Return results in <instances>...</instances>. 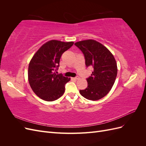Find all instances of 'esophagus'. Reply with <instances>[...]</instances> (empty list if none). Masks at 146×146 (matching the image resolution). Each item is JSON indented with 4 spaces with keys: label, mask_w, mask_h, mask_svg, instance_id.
<instances>
[{
    "label": "esophagus",
    "mask_w": 146,
    "mask_h": 146,
    "mask_svg": "<svg viewBox=\"0 0 146 146\" xmlns=\"http://www.w3.org/2000/svg\"><path fill=\"white\" fill-rule=\"evenodd\" d=\"M74 79H75V80H78V79H80V77H74V78H73Z\"/></svg>",
    "instance_id": "obj_1"
}]
</instances>
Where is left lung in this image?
<instances>
[{
	"instance_id": "1",
	"label": "left lung",
	"mask_w": 146,
	"mask_h": 146,
	"mask_svg": "<svg viewBox=\"0 0 146 146\" xmlns=\"http://www.w3.org/2000/svg\"><path fill=\"white\" fill-rule=\"evenodd\" d=\"M83 53L87 67L92 66L91 76L86 79L88 87L80 94L91 100H98L107 95L114 85L117 74L115 58L102 44L87 39L74 44Z\"/></svg>"
}]
</instances>
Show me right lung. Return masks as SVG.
<instances>
[{
	"instance_id": "add662e5",
	"label": "right lung",
	"mask_w": 146,
	"mask_h": 146,
	"mask_svg": "<svg viewBox=\"0 0 146 146\" xmlns=\"http://www.w3.org/2000/svg\"><path fill=\"white\" fill-rule=\"evenodd\" d=\"M74 44V42L50 40L39 48L31 59L28 80L33 91L46 101H54L63 96L65 84L70 78L56 74L61 55Z\"/></svg>"
}]
</instances>
